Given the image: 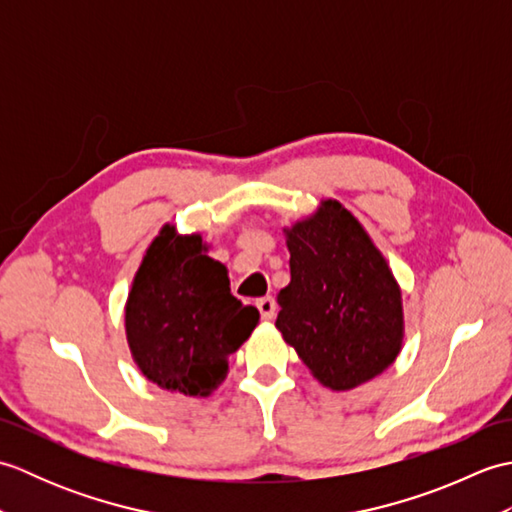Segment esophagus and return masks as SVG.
I'll use <instances>...</instances> for the list:
<instances>
[{"label": "esophagus", "mask_w": 512, "mask_h": 512, "mask_svg": "<svg viewBox=\"0 0 512 512\" xmlns=\"http://www.w3.org/2000/svg\"><path fill=\"white\" fill-rule=\"evenodd\" d=\"M257 308H259V312H262V317H264L266 321H273V319H275L277 306H275V299H273V297L257 299Z\"/></svg>", "instance_id": "34e87169"}]
</instances>
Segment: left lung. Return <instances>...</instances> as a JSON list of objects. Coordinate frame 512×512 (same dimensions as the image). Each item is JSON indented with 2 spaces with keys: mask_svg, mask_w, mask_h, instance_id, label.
Masks as SVG:
<instances>
[{
  "mask_svg": "<svg viewBox=\"0 0 512 512\" xmlns=\"http://www.w3.org/2000/svg\"><path fill=\"white\" fill-rule=\"evenodd\" d=\"M290 284L279 290L277 330L312 376L354 389L396 361L402 299L394 275L356 217L336 200L286 231Z\"/></svg>",
  "mask_w": 512,
  "mask_h": 512,
  "instance_id": "obj_1",
  "label": "left lung"
}]
</instances>
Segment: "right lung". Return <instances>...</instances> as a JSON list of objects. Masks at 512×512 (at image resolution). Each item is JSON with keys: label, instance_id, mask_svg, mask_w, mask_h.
<instances>
[{"label": "right lung", "instance_id": "add662e5", "mask_svg": "<svg viewBox=\"0 0 512 512\" xmlns=\"http://www.w3.org/2000/svg\"><path fill=\"white\" fill-rule=\"evenodd\" d=\"M200 235L167 224L147 248L125 308L127 343L151 383L209 396L228 356L257 328L259 312L231 295L224 264L204 255Z\"/></svg>", "mask_w": 512, "mask_h": 512}]
</instances>
